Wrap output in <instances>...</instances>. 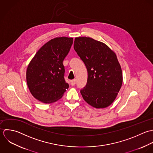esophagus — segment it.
I'll use <instances>...</instances> for the list:
<instances>
[{
	"label": "esophagus",
	"instance_id": "obj_1",
	"mask_svg": "<svg viewBox=\"0 0 153 153\" xmlns=\"http://www.w3.org/2000/svg\"><path fill=\"white\" fill-rule=\"evenodd\" d=\"M70 82H71V86H74L75 84H76V79H73L70 81Z\"/></svg>",
	"mask_w": 153,
	"mask_h": 153
}]
</instances>
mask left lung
<instances>
[{
  "instance_id": "8db88e82",
  "label": "left lung",
  "mask_w": 153,
  "mask_h": 153,
  "mask_svg": "<svg viewBox=\"0 0 153 153\" xmlns=\"http://www.w3.org/2000/svg\"><path fill=\"white\" fill-rule=\"evenodd\" d=\"M74 49L88 70L87 84L80 93L96 108L109 106L122 83V70L115 53L104 43L89 37L76 38Z\"/></svg>"
}]
</instances>
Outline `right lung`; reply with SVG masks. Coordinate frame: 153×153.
Segmentation results:
<instances>
[{
  "mask_svg": "<svg viewBox=\"0 0 153 153\" xmlns=\"http://www.w3.org/2000/svg\"><path fill=\"white\" fill-rule=\"evenodd\" d=\"M73 38L59 37L45 44L35 54L27 70V82L32 96L51 103L62 97L68 84L62 61L70 51Z\"/></svg>",
  "mask_w": 153,
  "mask_h": 153,
  "instance_id": "right-lung-1",
  "label": "right lung"
}]
</instances>
